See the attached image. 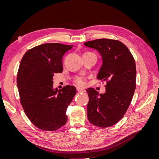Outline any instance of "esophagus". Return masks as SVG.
<instances>
[{"instance_id":"1","label":"esophagus","mask_w":159,"mask_h":159,"mask_svg":"<svg viewBox=\"0 0 159 159\" xmlns=\"http://www.w3.org/2000/svg\"><path fill=\"white\" fill-rule=\"evenodd\" d=\"M77 91H78V92H80V93H81V92H85V89L80 88H77Z\"/></svg>"}]
</instances>
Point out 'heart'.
<instances>
[{
    "instance_id": "1",
    "label": "heart",
    "mask_w": 159,
    "mask_h": 159,
    "mask_svg": "<svg viewBox=\"0 0 159 159\" xmlns=\"http://www.w3.org/2000/svg\"><path fill=\"white\" fill-rule=\"evenodd\" d=\"M75 83L78 86H84L85 84V79L84 78H83V77L78 78L75 80Z\"/></svg>"
}]
</instances>
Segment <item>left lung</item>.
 <instances>
[{
  "instance_id": "8db88e82",
  "label": "left lung",
  "mask_w": 159,
  "mask_h": 159,
  "mask_svg": "<svg viewBox=\"0 0 159 159\" xmlns=\"http://www.w3.org/2000/svg\"><path fill=\"white\" fill-rule=\"evenodd\" d=\"M84 45L98 50L102 65L97 78L106 81L105 92L86 89L89 95L88 119L99 127L113 125L121 119L131 102L136 88V65L127 47L119 40L97 39Z\"/></svg>"
}]
</instances>
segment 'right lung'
<instances>
[{
    "mask_svg": "<svg viewBox=\"0 0 159 159\" xmlns=\"http://www.w3.org/2000/svg\"><path fill=\"white\" fill-rule=\"evenodd\" d=\"M73 47L47 43L32 48L23 56L17 74V86L25 113L36 127L53 131L66 123V110L76 89L66 85L53 88L54 74L63 71L62 57Z\"/></svg>",
    "mask_w": 159,
    "mask_h": 159,
    "instance_id": "1",
    "label": "right lung"
}]
</instances>
